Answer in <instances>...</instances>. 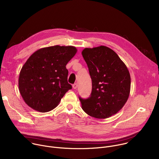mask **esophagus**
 Wrapping results in <instances>:
<instances>
[{"mask_svg": "<svg viewBox=\"0 0 159 159\" xmlns=\"http://www.w3.org/2000/svg\"><path fill=\"white\" fill-rule=\"evenodd\" d=\"M72 87H73V88L74 89H76L77 88V87H78V85H77V84H73Z\"/></svg>", "mask_w": 159, "mask_h": 159, "instance_id": "34e87169", "label": "esophagus"}]
</instances>
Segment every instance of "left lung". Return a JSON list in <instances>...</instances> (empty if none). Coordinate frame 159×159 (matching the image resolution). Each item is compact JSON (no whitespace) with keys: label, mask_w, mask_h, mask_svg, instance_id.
Segmentation results:
<instances>
[{"label":"left lung","mask_w":159,"mask_h":159,"mask_svg":"<svg viewBox=\"0 0 159 159\" xmlns=\"http://www.w3.org/2000/svg\"><path fill=\"white\" fill-rule=\"evenodd\" d=\"M92 79V93L79 98L82 108L90 116L106 119L120 111L126 102L131 87L128 69L111 48L100 46L82 52Z\"/></svg>","instance_id":"8db88e82"}]
</instances>
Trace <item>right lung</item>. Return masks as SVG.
Wrapping results in <instances>:
<instances>
[{
    "label": "right lung",
    "mask_w": 159,
    "mask_h": 159,
    "mask_svg": "<svg viewBox=\"0 0 159 159\" xmlns=\"http://www.w3.org/2000/svg\"><path fill=\"white\" fill-rule=\"evenodd\" d=\"M73 46H55L34 52L20 70L18 85L26 104L46 112L55 108L72 85L68 83L66 65L76 54Z\"/></svg>",
    "instance_id": "obj_1"
}]
</instances>
